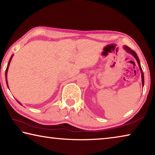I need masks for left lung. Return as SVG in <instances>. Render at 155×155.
I'll return each mask as SVG.
<instances>
[{
  "mask_svg": "<svg viewBox=\"0 0 155 155\" xmlns=\"http://www.w3.org/2000/svg\"><path fill=\"white\" fill-rule=\"evenodd\" d=\"M124 49L126 50V51H127V52H130V53L132 54V55L135 57V59L137 60V64H138V65H139V67H140V70H141V81H142V85H143H143H144V77H143V73L142 72V69H141V65H140V59H139V58H138V57H137V54H136V52L133 51V50H132L131 48H130L129 47H128V46H124Z\"/></svg>",
  "mask_w": 155,
  "mask_h": 155,
  "instance_id": "obj_1",
  "label": "left lung"
}]
</instances>
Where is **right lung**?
<instances>
[{
	"instance_id": "add662e5",
	"label": "right lung",
	"mask_w": 155,
	"mask_h": 155,
	"mask_svg": "<svg viewBox=\"0 0 155 155\" xmlns=\"http://www.w3.org/2000/svg\"><path fill=\"white\" fill-rule=\"evenodd\" d=\"M12 57H13V55L11 57V58H10V59H9V62H8V65H7V69H6V72H5V78H6V83H7V87H8V83H7V70H8V68H9V64H10V62H11V60H12ZM17 102L19 104H21V103H19V102H18V101H17Z\"/></svg>"
}]
</instances>
